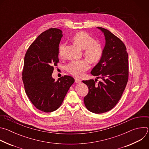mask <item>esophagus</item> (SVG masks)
I'll return each instance as SVG.
<instances>
[{
	"instance_id": "1",
	"label": "esophagus",
	"mask_w": 149,
	"mask_h": 149,
	"mask_svg": "<svg viewBox=\"0 0 149 149\" xmlns=\"http://www.w3.org/2000/svg\"><path fill=\"white\" fill-rule=\"evenodd\" d=\"M75 82L76 83H80L81 82V81L78 78H75Z\"/></svg>"
}]
</instances>
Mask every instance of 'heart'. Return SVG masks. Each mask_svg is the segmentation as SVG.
Wrapping results in <instances>:
<instances>
[{
  "label": "heart",
  "instance_id": "b5f03b06",
  "mask_svg": "<svg viewBox=\"0 0 149 149\" xmlns=\"http://www.w3.org/2000/svg\"><path fill=\"white\" fill-rule=\"evenodd\" d=\"M74 43L84 49V55L90 62L96 63L98 62L102 55V48L98 42L94 41V39L87 32L81 31L75 33L72 37ZM65 44H61L59 47V55L62 56L64 52ZM90 66L85 61H74L67 66V71L76 77H82L84 72L88 70Z\"/></svg>",
  "mask_w": 149,
  "mask_h": 149
}]
</instances>
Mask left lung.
<instances>
[{
    "mask_svg": "<svg viewBox=\"0 0 149 149\" xmlns=\"http://www.w3.org/2000/svg\"><path fill=\"white\" fill-rule=\"evenodd\" d=\"M105 36L102 55L91 73L96 79L82 81L88 87L84 101L91 112L101 114L113 109L125 90L129 79L128 54L123 42L109 30L97 27Z\"/></svg>",
    "mask_w": 149,
    "mask_h": 149,
    "instance_id": "1",
    "label": "left lung"
}]
</instances>
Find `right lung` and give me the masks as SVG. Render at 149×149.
Listing matches in <instances>:
<instances>
[{"label":"right lung","mask_w":149,"mask_h":149,"mask_svg":"<svg viewBox=\"0 0 149 149\" xmlns=\"http://www.w3.org/2000/svg\"><path fill=\"white\" fill-rule=\"evenodd\" d=\"M62 31L50 28L39 35L30 45L24 58L22 80L25 92L38 110L51 113L62 104L74 79L64 75L55 81L54 66L59 62V44Z\"/></svg>","instance_id":"1"}]
</instances>
